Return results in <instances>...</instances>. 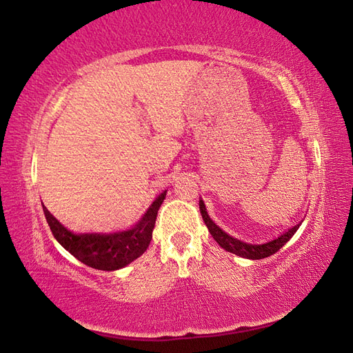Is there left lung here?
Here are the masks:
<instances>
[{"instance_id": "1", "label": "left lung", "mask_w": 353, "mask_h": 353, "mask_svg": "<svg viewBox=\"0 0 353 353\" xmlns=\"http://www.w3.org/2000/svg\"><path fill=\"white\" fill-rule=\"evenodd\" d=\"M199 210H201L202 219H203V222H205L210 234L213 236V239L219 243V245H221V248H223L225 250H228V252H232L239 256L249 258V260H261V258L270 256L275 252H278V250L294 236V232L301 226V223L294 225L292 230H288L287 232L281 234V236L275 240L264 243V245H248V243L234 239V237L228 236L225 231L219 228V226L210 219L207 210H205V203H203L202 201H199Z\"/></svg>"}]
</instances>
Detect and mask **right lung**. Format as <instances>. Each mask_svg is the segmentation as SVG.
<instances>
[{
    "instance_id": "add662e5",
    "label": "right lung",
    "mask_w": 353,
    "mask_h": 353,
    "mask_svg": "<svg viewBox=\"0 0 353 353\" xmlns=\"http://www.w3.org/2000/svg\"><path fill=\"white\" fill-rule=\"evenodd\" d=\"M166 196L163 192L143 217L128 231L114 234H74L68 231L56 217L43 205V213L48 222L52 236L72 254L78 261L98 270H117L134 261L150 246L152 240V230L159 208Z\"/></svg>"
}]
</instances>
